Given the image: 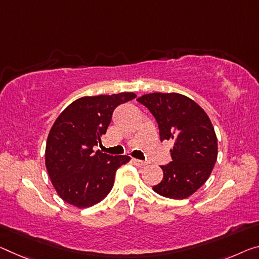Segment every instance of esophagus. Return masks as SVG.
<instances>
[{
	"mask_svg": "<svg viewBox=\"0 0 259 259\" xmlns=\"http://www.w3.org/2000/svg\"><path fill=\"white\" fill-rule=\"evenodd\" d=\"M132 162L134 163L135 165H138V166H145V165L147 164L146 162H143V161H141V160H138V158H133Z\"/></svg>",
	"mask_w": 259,
	"mask_h": 259,
	"instance_id": "1",
	"label": "esophagus"
}]
</instances>
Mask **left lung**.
<instances>
[{
  "label": "left lung",
  "mask_w": 259,
  "mask_h": 259,
  "mask_svg": "<svg viewBox=\"0 0 259 259\" xmlns=\"http://www.w3.org/2000/svg\"><path fill=\"white\" fill-rule=\"evenodd\" d=\"M156 119L161 141L175 140L172 162L161 165L163 180L155 192L171 199H185L205 184L218 157V139L204 110L184 95L153 93L139 97Z\"/></svg>",
  "instance_id": "1"
}]
</instances>
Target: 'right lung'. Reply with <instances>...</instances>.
<instances>
[{"mask_svg":"<svg viewBox=\"0 0 259 259\" xmlns=\"http://www.w3.org/2000/svg\"><path fill=\"white\" fill-rule=\"evenodd\" d=\"M135 97L133 93L81 97L57 118L47 138L45 164L52 184L66 202L85 208L109 194L116 171L131 157L94 152V147L106 133L114 109Z\"/></svg>","mask_w":259,"mask_h":259,"instance_id":"obj_1","label":"right lung"}]
</instances>
